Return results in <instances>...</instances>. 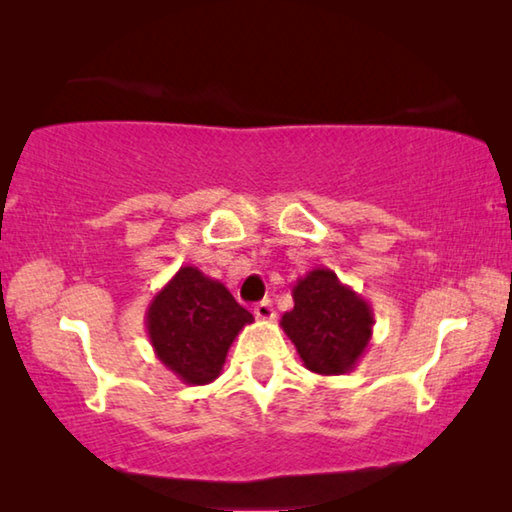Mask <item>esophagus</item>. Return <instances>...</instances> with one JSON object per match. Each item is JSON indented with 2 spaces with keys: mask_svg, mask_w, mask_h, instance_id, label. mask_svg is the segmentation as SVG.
<instances>
[{
  "mask_svg": "<svg viewBox=\"0 0 512 512\" xmlns=\"http://www.w3.org/2000/svg\"><path fill=\"white\" fill-rule=\"evenodd\" d=\"M255 316H257V318H262V320H271V318H275V309H273V305H271V300H262V302H257V305H255Z\"/></svg>",
  "mask_w": 512,
  "mask_h": 512,
  "instance_id": "obj_1",
  "label": "esophagus"
}]
</instances>
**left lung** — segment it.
I'll list each match as a JSON object with an SVG mask.
<instances>
[{
    "label": "left lung",
    "mask_w": 512,
    "mask_h": 512,
    "mask_svg": "<svg viewBox=\"0 0 512 512\" xmlns=\"http://www.w3.org/2000/svg\"><path fill=\"white\" fill-rule=\"evenodd\" d=\"M375 314L329 268H314L293 284V309L280 327L316 375H345L368 350Z\"/></svg>",
    "instance_id": "left-lung-1"
}]
</instances>
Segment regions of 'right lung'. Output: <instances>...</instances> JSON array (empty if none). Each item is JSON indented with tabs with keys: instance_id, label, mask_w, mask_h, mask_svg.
Returning <instances> with one entry per match:
<instances>
[{
	"instance_id": "add662e5",
	"label": "right lung",
	"mask_w": 512,
	"mask_h": 512,
	"mask_svg": "<svg viewBox=\"0 0 512 512\" xmlns=\"http://www.w3.org/2000/svg\"><path fill=\"white\" fill-rule=\"evenodd\" d=\"M253 320L219 280L196 266H180L144 316L155 357L189 386L221 375L232 341Z\"/></svg>"
}]
</instances>
